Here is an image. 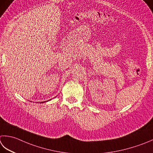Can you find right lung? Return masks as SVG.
Masks as SVG:
<instances>
[{
    "label": "right lung",
    "instance_id": "1",
    "mask_svg": "<svg viewBox=\"0 0 153 153\" xmlns=\"http://www.w3.org/2000/svg\"><path fill=\"white\" fill-rule=\"evenodd\" d=\"M44 102H45V101H44ZM41 103H43V102H41Z\"/></svg>",
    "mask_w": 153,
    "mask_h": 153
}]
</instances>
